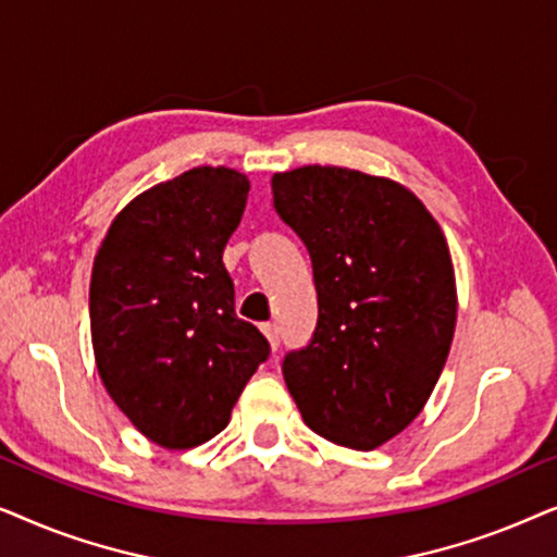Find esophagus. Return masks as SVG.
Wrapping results in <instances>:
<instances>
[{
    "mask_svg": "<svg viewBox=\"0 0 557 557\" xmlns=\"http://www.w3.org/2000/svg\"><path fill=\"white\" fill-rule=\"evenodd\" d=\"M261 332L265 334V339H269L271 349H278V326L276 324H263Z\"/></svg>",
    "mask_w": 557,
    "mask_h": 557,
    "instance_id": "esophagus-1",
    "label": "esophagus"
}]
</instances>
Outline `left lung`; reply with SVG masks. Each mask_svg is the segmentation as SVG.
Returning <instances> with one entry per match:
<instances>
[{"mask_svg": "<svg viewBox=\"0 0 557 557\" xmlns=\"http://www.w3.org/2000/svg\"><path fill=\"white\" fill-rule=\"evenodd\" d=\"M319 296L311 342L284 360L304 423L339 446H383L429 403L456 330L446 235L406 185L347 166L271 177Z\"/></svg>", "mask_w": 557, "mask_h": 557, "instance_id": "left-lung-1", "label": "left lung"}]
</instances>
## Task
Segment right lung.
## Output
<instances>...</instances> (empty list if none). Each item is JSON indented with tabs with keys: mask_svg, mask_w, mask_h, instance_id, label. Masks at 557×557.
Here are the masks:
<instances>
[{
	"mask_svg": "<svg viewBox=\"0 0 557 557\" xmlns=\"http://www.w3.org/2000/svg\"><path fill=\"white\" fill-rule=\"evenodd\" d=\"M250 182L195 166L113 218L90 273V342L106 391L136 431L185 451L218 436L271 347L235 317L223 263Z\"/></svg>",
	"mask_w": 557,
	"mask_h": 557,
	"instance_id": "add662e5",
	"label": "right lung"
}]
</instances>
